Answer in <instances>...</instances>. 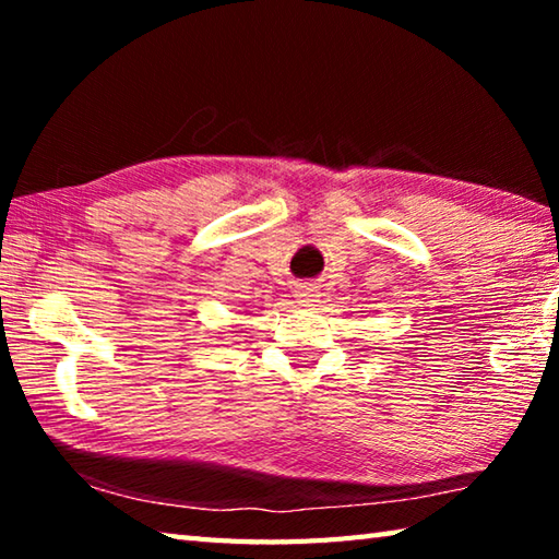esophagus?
I'll return each mask as SVG.
<instances>
[{"instance_id": "obj_1", "label": "esophagus", "mask_w": 559, "mask_h": 559, "mask_svg": "<svg viewBox=\"0 0 559 559\" xmlns=\"http://www.w3.org/2000/svg\"><path fill=\"white\" fill-rule=\"evenodd\" d=\"M318 286H310V283H302V286H298L296 288V302H300L302 308H308V306H313V302L318 300Z\"/></svg>"}]
</instances>
